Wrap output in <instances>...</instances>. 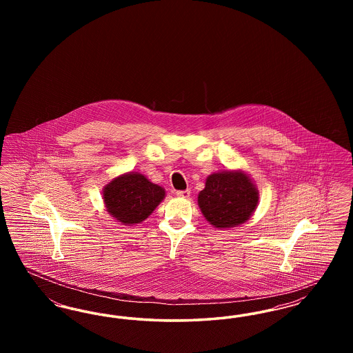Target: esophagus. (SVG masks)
I'll use <instances>...</instances> for the list:
<instances>
[{"instance_id": "obj_1", "label": "esophagus", "mask_w": 353, "mask_h": 353, "mask_svg": "<svg viewBox=\"0 0 353 353\" xmlns=\"http://www.w3.org/2000/svg\"><path fill=\"white\" fill-rule=\"evenodd\" d=\"M176 196L181 197V199H188L190 196V190L189 189H186V190H177Z\"/></svg>"}]
</instances>
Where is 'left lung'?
<instances>
[{"label": "left lung", "mask_w": 353, "mask_h": 353, "mask_svg": "<svg viewBox=\"0 0 353 353\" xmlns=\"http://www.w3.org/2000/svg\"><path fill=\"white\" fill-rule=\"evenodd\" d=\"M258 203V188L243 170L212 173L199 193V206L203 217L217 229H230L245 223Z\"/></svg>", "instance_id": "left-lung-1"}]
</instances>
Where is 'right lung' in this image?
Wrapping results in <instances>:
<instances>
[{
    "label": "right lung",
    "mask_w": 353,
    "mask_h": 353,
    "mask_svg": "<svg viewBox=\"0 0 353 353\" xmlns=\"http://www.w3.org/2000/svg\"><path fill=\"white\" fill-rule=\"evenodd\" d=\"M165 197V189L139 172L123 173L103 188L105 210L121 225L140 223Z\"/></svg>",
    "instance_id": "1"
}]
</instances>
